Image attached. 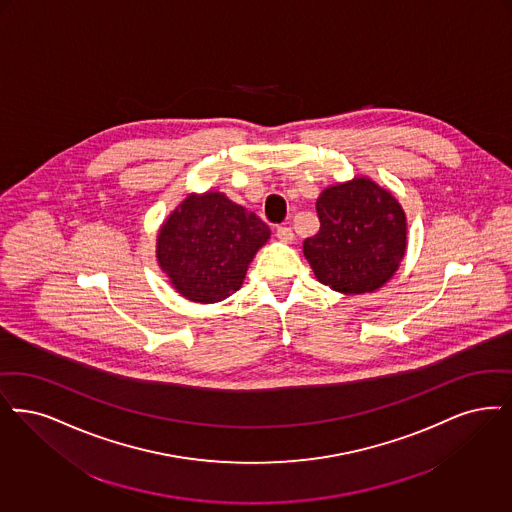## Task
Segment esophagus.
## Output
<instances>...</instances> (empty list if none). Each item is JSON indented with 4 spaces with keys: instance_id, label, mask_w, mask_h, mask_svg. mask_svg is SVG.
Listing matches in <instances>:
<instances>
[{
    "instance_id": "34e87169",
    "label": "esophagus",
    "mask_w": 512,
    "mask_h": 512,
    "mask_svg": "<svg viewBox=\"0 0 512 512\" xmlns=\"http://www.w3.org/2000/svg\"><path fill=\"white\" fill-rule=\"evenodd\" d=\"M277 237H279V241H283V243H292V241H294V233H292V229L287 227V225L277 227Z\"/></svg>"
}]
</instances>
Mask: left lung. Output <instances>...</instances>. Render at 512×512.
<instances>
[{
  "label": "left lung",
  "instance_id": "left-lung-1",
  "mask_svg": "<svg viewBox=\"0 0 512 512\" xmlns=\"http://www.w3.org/2000/svg\"><path fill=\"white\" fill-rule=\"evenodd\" d=\"M319 231L304 241L319 283L344 294L380 289L405 254L400 202L371 179L329 187L315 204Z\"/></svg>",
  "mask_w": 512,
  "mask_h": 512
}]
</instances>
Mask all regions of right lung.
Instances as JSON below:
<instances>
[{
  "label": "right lung",
  "instance_id": "right-lung-1",
  "mask_svg": "<svg viewBox=\"0 0 512 512\" xmlns=\"http://www.w3.org/2000/svg\"><path fill=\"white\" fill-rule=\"evenodd\" d=\"M269 227L222 193L191 195L162 225L158 264L174 287L195 302H220L239 290Z\"/></svg>",
  "mask_w": 512,
  "mask_h": 512
}]
</instances>
